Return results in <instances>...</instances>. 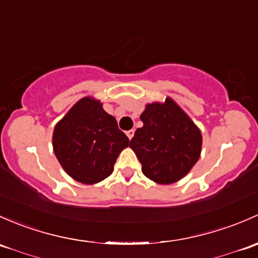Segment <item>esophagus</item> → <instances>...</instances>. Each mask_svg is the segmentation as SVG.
I'll return each instance as SVG.
<instances>
[{"label": "esophagus", "mask_w": 258, "mask_h": 258, "mask_svg": "<svg viewBox=\"0 0 258 258\" xmlns=\"http://www.w3.org/2000/svg\"><path fill=\"white\" fill-rule=\"evenodd\" d=\"M126 135H127V137H128L130 140H131V138L134 137V135H135V130H130V131L126 132Z\"/></svg>", "instance_id": "1"}]
</instances>
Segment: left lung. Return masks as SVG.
<instances>
[{
  "label": "left lung",
  "mask_w": 258,
  "mask_h": 258,
  "mask_svg": "<svg viewBox=\"0 0 258 258\" xmlns=\"http://www.w3.org/2000/svg\"><path fill=\"white\" fill-rule=\"evenodd\" d=\"M141 121L143 126L136 130L130 147L140 159L143 174L158 184L180 180L200 157V130L170 97L163 104H148Z\"/></svg>",
  "instance_id": "left-lung-1"
}]
</instances>
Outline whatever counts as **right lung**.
<instances>
[{
	"label": "right lung",
	"mask_w": 258,
	"mask_h": 258,
	"mask_svg": "<svg viewBox=\"0 0 258 258\" xmlns=\"http://www.w3.org/2000/svg\"><path fill=\"white\" fill-rule=\"evenodd\" d=\"M128 143L116 118L93 97L79 100L53 132V150L59 163L70 177L83 184L107 178Z\"/></svg>",
	"instance_id": "right-lung-1"
}]
</instances>
